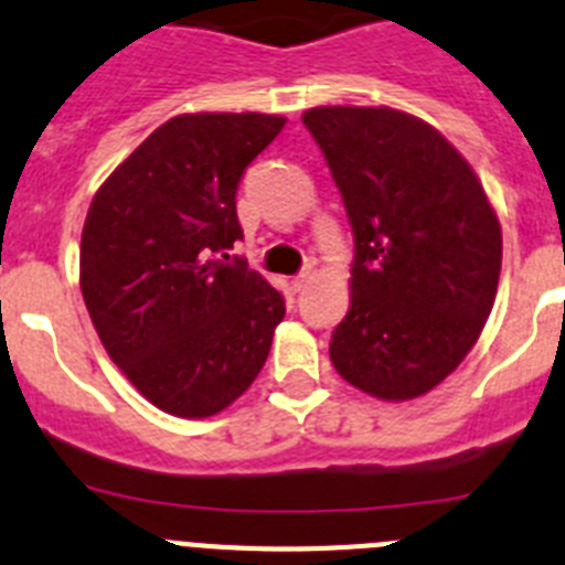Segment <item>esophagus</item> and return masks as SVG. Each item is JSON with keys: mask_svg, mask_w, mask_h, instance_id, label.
<instances>
[{"mask_svg": "<svg viewBox=\"0 0 565 565\" xmlns=\"http://www.w3.org/2000/svg\"><path fill=\"white\" fill-rule=\"evenodd\" d=\"M309 281H312V267H307V270H301L292 278V289L295 292H301V289H307Z\"/></svg>", "mask_w": 565, "mask_h": 565, "instance_id": "esophagus-1", "label": "esophagus"}]
</instances>
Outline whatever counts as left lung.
I'll return each instance as SVG.
<instances>
[{"label": "left lung", "instance_id": "1", "mask_svg": "<svg viewBox=\"0 0 565 565\" xmlns=\"http://www.w3.org/2000/svg\"><path fill=\"white\" fill-rule=\"evenodd\" d=\"M354 233L352 307L329 358L345 383L414 399L467 358L495 301L501 225L434 126L388 106L303 111Z\"/></svg>", "mask_w": 565, "mask_h": 565}]
</instances>
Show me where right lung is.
Masks as SVG:
<instances>
[{
	"label": "right lung",
	"instance_id": "1",
	"mask_svg": "<svg viewBox=\"0 0 565 565\" xmlns=\"http://www.w3.org/2000/svg\"><path fill=\"white\" fill-rule=\"evenodd\" d=\"M287 120L180 115L151 131L95 194L81 292L100 343L135 388L174 416L220 414L270 354L284 295L245 258L236 188Z\"/></svg>",
	"mask_w": 565,
	"mask_h": 565
}]
</instances>
